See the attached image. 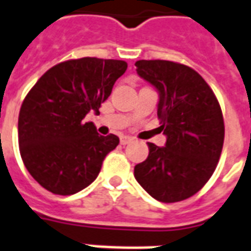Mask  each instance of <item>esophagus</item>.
<instances>
[{"instance_id":"1","label":"esophagus","mask_w":251,"mask_h":251,"mask_svg":"<svg viewBox=\"0 0 251 251\" xmlns=\"http://www.w3.org/2000/svg\"><path fill=\"white\" fill-rule=\"evenodd\" d=\"M133 140H134V138H133V137H130V135H121V138H120L121 144L122 145H127Z\"/></svg>"}]
</instances>
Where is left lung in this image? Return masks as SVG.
Returning <instances> with one entry per match:
<instances>
[{"label":"left lung","instance_id":"obj_1","mask_svg":"<svg viewBox=\"0 0 251 251\" xmlns=\"http://www.w3.org/2000/svg\"><path fill=\"white\" fill-rule=\"evenodd\" d=\"M135 66L159 93L157 116L166 145L148 142L149 155L135 165L134 177L157 201H183L205 186L220 161L225 138L220 102L186 65L140 59Z\"/></svg>","mask_w":251,"mask_h":251}]
</instances>
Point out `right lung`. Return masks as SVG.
<instances>
[{"label": "right lung", "mask_w": 251, "mask_h": 251, "mask_svg": "<svg viewBox=\"0 0 251 251\" xmlns=\"http://www.w3.org/2000/svg\"><path fill=\"white\" fill-rule=\"evenodd\" d=\"M126 69L120 59H69L50 68L27 93L18 116V145L25 168L44 189L70 196L97 178L120 138L100 135L83 118L98 113Z\"/></svg>", "instance_id": "right-lung-1"}]
</instances>
